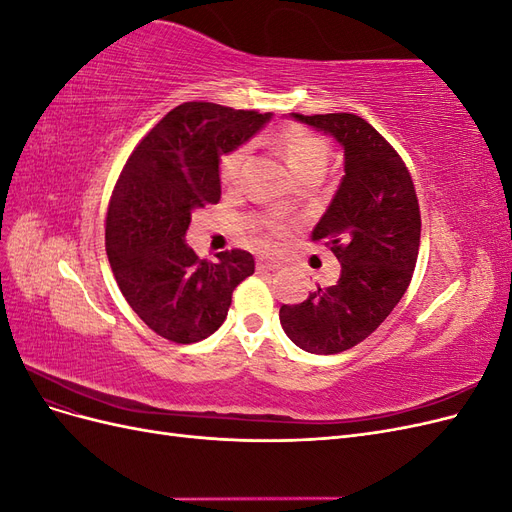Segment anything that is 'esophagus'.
<instances>
[{"label":"esophagus","instance_id":"obj_1","mask_svg":"<svg viewBox=\"0 0 512 512\" xmlns=\"http://www.w3.org/2000/svg\"><path fill=\"white\" fill-rule=\"evenodd\" d=\"M280 260H273V258H258V269L260 271H275L280 269Z\"/></svg>","mask_w":512,"mask_h":512}]
</instances>
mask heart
Listing matches in <instances>:
<instances>
[{
  "instance_id": "b5f03b06",
  "label": "heart",
  "mask_w": 512,
  "mask_h": 512,
  "mask_svg": "<svg viewBox=\"0 0 512 512\" xmlns=\"http://www.w3.org/2000/svg\"><path fill=\"white\" fill-rule=\"evenodd\" d=\"M277 143H280L288 164L292 166L294 173L299 177L322 173L324 164L329 158V145L324 138L312 130L303 126H288L277 136ZM245 160V149H232L230 153L220 160V179L222 183L237 181L239 170ZM265 226L273 232V235H286V222L280 218H271L265 222Z\"/></svg>"
}]
</instances>
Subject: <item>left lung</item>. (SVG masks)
Instances as JSON below:
<instances>
[{"label": "left lung", "instance_id": "left-lung-1", "mask_svg": "<svg viewBox=\"0 0 512 512\" xmlns=\"http://www.w3.org/2000/svg\"><path fill=\"white\" fill-rule=\"evenodd\" d=\"M292 117L344 147L346 175L312 232L342 262V273L335 286L282 305L280 322L299 348L339 354L374 333L408 290L421 245V209L406 162L363 117Z\"/></svg>", "mask_w": 512, "mask_h": 512}]
</instances>
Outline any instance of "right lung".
Returning a JSON list of instances; mask_svg holds the SVG:
<instances>
[{
  "instance_id": "1",
  "label": "right lung",
  "mask_w": 512,
  "mask_h": 512,
  "mask_svg": "<svg viewBox=\"0 0 512 512\" xmlns=\"http://www.w3.org/2000/svg\"><path fill=\"white\" fill-rule=\"evenodd\" d=\"M269 113L183 102L134 147L106 211V256L119 290L151 331L194 344L222 327L254 256L200 260L185 245L192 211L218 203L220 156L254 136Z\"/></svg>"
}]
</instances>
